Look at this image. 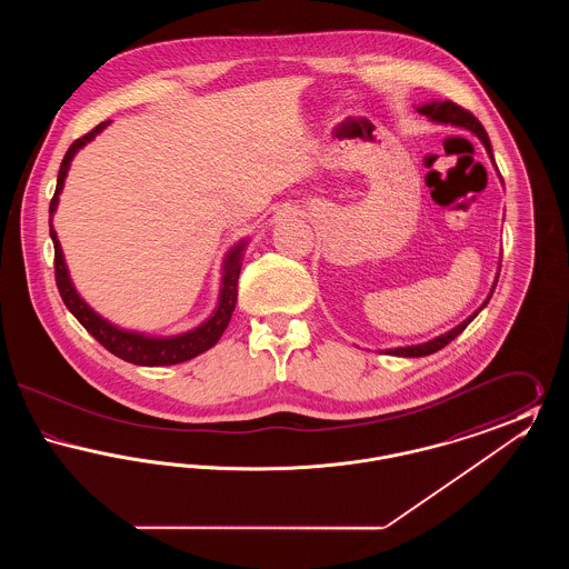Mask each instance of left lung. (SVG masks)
<instances>
[{
  "instance_id": "left-lung-1",
  "label": "left lung",
  "mask_w": 569,
  "mask_h": 569,
  "mask_svg": "<svg viewBox=\"0 0 569 569\" xmlns=\"http://www.w3.org/2000/svg\"><path fill=\"white\" fill-rule=\"evenodd\" d=\"M418 112H422V114H427L429 119H433L437 123H452V126H460V128H467V130H471L473 134H478V138L485 142V147H487L488 156L492 158V149H490V140H488L487 130L482 128V123L469 112L467 109H462L459 104H455V102H450V100H446V102H431V104H425V107H420ZM499 279V277H497ZM497 279H495V286H497ZM495 286H492V290H490V295H488L487 300H485V305L478 309V311H482L485 307H487L488 300L492 297V292H495ZM478 311L473 313V316H469L462 325L457 326V328H452L450 332H446V335H441V337H437L433 341H429V343H422V346H407V348H397V350H388V353H392V356H403V358H418V356H429V353H435L437 350H441V348H446L455 337H459L460 332L469 326V322L478 316Z\"/></svg>"
}]
</instances>
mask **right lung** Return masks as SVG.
<instances>
[{
  "instance_id": "obj_1",
  "label": "right lung",
  "mask_w": 569,
  "mask_h": 569,
  "mask_svg": "<svg viewBox=\"0 0 569 569\" xmlns=\"http://www.w3.org/2000/svg\"><path fill=\"white\" fill-rule=\"evenodd\" d=\"M109 121H102L100 126H96L91 132L77 138L70 149L66 151L61 166H59V174H57V188H54L53 198H51V207L49 213L53 217L54 207H57V196L63 188V179L68 174L70 162L74 158V153L81 149L82 144H87L96 134H100L107 128ZM51 239L54 244V281H57V290L63 298L66 307L72 311V316L84 326V330L100 341L110 353L119 356L121 360H128L132 365H142V367H163V365H177V362H186L198 353L207 352L209 348H213L219 337L223 335L226 326L232 318L234 305H237V283H239V272H241V258H243L244 243H239L226 258V267H223V281H221V297L217 305L216 313L204 322L198 326L196 330L179 335V337H170V339H151V337H142L136 332H126L117 326L109 325L107 320H102L93 309H89L82 298L77 295L68 269H66V260L61 253V247L54 234L53 223H51Z\"/></svg>"
}]
</instances>
